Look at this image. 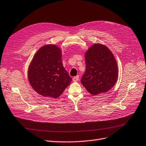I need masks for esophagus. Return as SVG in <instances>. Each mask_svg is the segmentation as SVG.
<instances>
[{
	"instance_id": "34e87169",
	"label": "esophagus",
	"mask_w": 146,
	"mask_h": 146,
	"mask_svg": "<svg viewBox=\"0 0 146 146\" xmlns=\"http://www.w3.org/2000/svg\"><path fill=\"white\" fill-rule=\"evenodd\" d=\"M72 80H73V81H74V82H77V81L79 80V76H78V75H77V76L74 77L72 78Z\"/></svg>"
}]
</instances>
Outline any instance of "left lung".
<instances>
[{"label":"left lung","mask_w":146,"mask_h":146,"mask_svg":"<svg viewBox=\"0 0 146 146\" xmlns=\"http://www.w3.org/2000/svg\"><path fill=\"white\" fill-rule=\"evenodd\" d=\"M86 71L81 82L90 94L106 93L114 86L118 78L117 62L106 45L95 44L85 54Z\"/></svg>","instance_id":"left-lung-1"}]
</instances>
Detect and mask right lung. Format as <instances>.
<instances>
[{
    "mask_svg": "<svg viewBox=\"0 0 146 146\" xmlns=\"http://www.w3.org/2000/svg\"><path fill=\"white\" fill-rule=\"evenodd\" d=\"M27 75L35 91L53 98L60 96L72 81L63 66L61 49L52 44L42 46L34 55Z\"/></svg>",
    "mask_w": 146,
    "mask_h": 146,
    "instance_id": "obj_1",
    "label": "right lung"
}]
</instances>
